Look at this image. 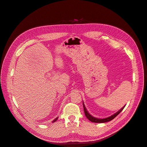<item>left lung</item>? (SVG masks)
Returning a JSON list of instances; mask_svg holds the SVG:
<instances>
[{"mask_svg": "<svg viewBox=\"0 0 147 147\" xmlns=\"http://www.w3.org/2000/svg\"><path fill=\"white\" fill-rule=\"evenodd\" d=\"M83 109H84V113H85V114L86 117H87V119H88L89 121H90L91 122H96V123H104V122H109L110 121H112L113 119L116 117L117 116V115L122 111L123 109H124V107H125V106L124 107H122V108L119 111H118L117 113H116L115 114H114L113 115H112V116H111L108 117L104 118V119H98V118H96V117H94L92 116V115H90L89 114V113L87 111V110H86L85 106L84 105V103H83Z\"/></svg>", "mask_w": 147, "mask_h": 147, "instance_id": "left-lung-1", "label": "left lung"}]
</instances>
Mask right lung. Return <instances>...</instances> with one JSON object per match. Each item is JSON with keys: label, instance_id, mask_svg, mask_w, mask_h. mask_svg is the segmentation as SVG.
Listing matches in <instances>:
<instances>
[{"label": "right lung", "instance_id": "add662e5", "mask_svg": "<svg viewBox=\"0 0 147 147\" xmlns=\"http://www.w3.org/2000/svg\"><path fill=\"white\" fill-rule=\"evenodd\" d=\"M57 119H58V117H56V118H55V119H54V121H53V122H55V121H56L57 120Z\"/></svg>", "mask_w": 147, "mask_h": 147}]
</instances>
